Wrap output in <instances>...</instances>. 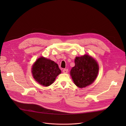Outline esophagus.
Segmentation results:
<instances>
[{
	"mask_svg": "<svg viewBox=\"0 0 126 126\" xmlns=\"http://www.w3.org/2000/svg\"><path fill=\"white\" fill-rule=\"evenodd\" d=\"M68 70L67 69H64L63 70V72L64 74H67L68 73Z\"/></svg>",
	"mask_w": 126,
	"mask_h": 126,
	"instance_id": "1",
	"label": "esophagus"
}]
</instances>
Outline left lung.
<instances>
[{
  "label": "left lung",
  "instance_id": "8db88e82",
  "mask_svg": "<svg viewBox=\"0 0 126 126\" xmlns=\"http://www.w3.org/2000/svg\"><path fill=\"white\" fill-rule=\"evenodd\" d=\"M75 66L71 68L70 75L75 84L80 88L92 84L96 80L99 71V65L93 57L84 55L76 57Z\"/></svg>",
  "mask_w": 126,
  "mask_h": 126
}]
</instances>
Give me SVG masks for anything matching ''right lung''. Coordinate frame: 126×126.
I'll return each mask as SVG.
<instances>
[{
    "mask_svg": "<svg viewBox=\"0 0 126 126\" xmlns=\"http://www.w3.org/2000/svg\"><path fill=\"white\" fill-rule=\"evenodd\" d=\"M62 71L54 61L40 57L33 63L32 68V77L40 85L48 87L54 83Z\"/></svg>",
    "mask_w": 126,
    "mask_h": 126,
    "instance_id": "obj_1",
    "label": "right lung"
}]
</instances>
